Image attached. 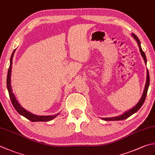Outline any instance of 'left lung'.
<instances>
[{
  "label": "left lung",
  "instance_id": "obj_1",
  "mask_svg": "<svg viewBox=\"0 0 155 155\" xmlns=\"http://www.w3.org/2000/svg\"><path fill=\"white\" fill-rule=\"evenodd\" d=\"M132 36L133 38H134L136 41H137L138 45L139 46V48H140V51L141 53V55L143 57L145 63L147 64V58H146V55H145V54L143 51L142 50V48H141V45H140V40H139V39L138 38L137 36H136L134 33H132ZM149 83H150V77H149V73H148V71L147 70V82H146V84H145V87H144V92L143 94H142V95L140 99L139 100V101L138 102V104H136L134 107L132 108L131 110H130L128 111H126L125 113L123 114L122 115H121L120 116H117V117H104V118H102L103 120H104L105 121H118V120H125L126 118L129 117L130 116H132V114H134V113H136V111H137L139 109H140L142 105H143L144 102L145 101V99H146V97L147 95V91H148V87H149Z\"/></svg>",
  "mask_w": 155,
  "mask_h": 155
}]
</instances>
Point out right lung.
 Returning a JSON list of instances; mask_svg holds the SVG:
<instances>
[{"label": "right lung", "mask_w": 155, "mask_h": 155, "mask_svg": "<svg viewBox=\"0 0 155 155\" xmlns=\"http://www.w3.org/2000/svg\"><path fill=\"white\" fill-rule=\"evenodd\" d=\"M15 51V50H14L13 52L12 53V55L10 58V66H9L8 71V74H7V89L9 94V97H10L11 101L12 104H13V107H15L16 111L19 113L21 116L26 117L27 119L31 121V122H48V121H50L53 120L54 118H55L59 114H57L56 115H52V116H36V115L33 114L30 112L27 111L25 110L23 107H21L19 102L17 101V100L15 98V96L13 93V91L11 89V68H12V64H13V58L14 53Z\"/></svg>", "instance_id": "1"}]
</instances>
